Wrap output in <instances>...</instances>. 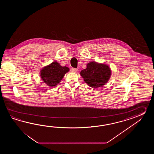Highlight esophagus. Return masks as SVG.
<instances>
[{
  "label": "esophagus",
  "mask_w": 154,
  "mask_h": 154,
  "mask_svg": "<svg viewBox=\"0 0 154 154\" xmlns=\"http://www.w3.org/2000/svg\"><path fill=\"white\" fill-rule=\"evenodd\" d=\"M72 72H76L78 70V69H76V68H72Z\"/></svg>",
  "instance_id": "obj_1"
}]
</instances>
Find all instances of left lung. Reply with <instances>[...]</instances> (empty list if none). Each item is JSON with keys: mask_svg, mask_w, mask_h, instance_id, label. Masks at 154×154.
Returning a JSON list of instances; mask_svg holds the SVG:
<instances>
[{"mask_svg": "<svg viewBox=\"0 0 154 154\" xmlns=\"http://www.w3.org/2000/svg\"><path fill=\"white\" fill-rule=\"evenodd\" d=\"M80 74L89 86L98 88L108 82L111 75V70L107 64L92 61L88 63L86 68L82 70Z\"/></svg>", "mask_w": 154, "mask_h": 154, "instance_id": "left-lung-1", "label": "left lung"}]
</instances>
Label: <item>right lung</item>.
Returning <instances> with one entry per match:
<instances>
[{"label":"right lung","instance_id":"1","mask_svg":"<svg viewBox=\"0 0 154 154\" xmlns=\"http://www.w3.org/2000/svg\"><path fill=\"white\" fill-rule=\"evenodd\" d=\"M69 71V68L60 66L57 62H53L41 69L40 76L43 82L53 88L59 84Z\"/></svg>","mask_w":154,"mask_h":154}]
</instances>
